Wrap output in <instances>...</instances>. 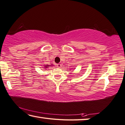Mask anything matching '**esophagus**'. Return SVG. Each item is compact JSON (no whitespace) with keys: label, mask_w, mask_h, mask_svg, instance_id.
Instances as JSON below:
<instances>
[{"label":"esophagus","mask_w":125,"mask_h":125,"mask_svg":"<svg viewBox=\"0 0 125 125\" xmlns=\"http://www.w3.org/2000/svg\"><path fill=\"white\" fill-rule=\"evenodd\" d=\"M57 67L58 68H60L62 67V65H61V64H60V63H59V64H57Z\"/></svg>","instance_id":"esophagus-1"}]
</instances>
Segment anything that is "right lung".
<instances>
[{"instance_id": "obj_1", "label": "right lung", "mask_w": 125, "mask_h": 125, "mask_svg": "<svg viewBox=\"0 0 125 125\" xmlns=\"http://www.w3.org/2000/svg\"><path fill=\"white\" fill-rule=\"evenodd\" d=\"M50 65H45V68H48V67H51V66H50Z\"/></svg>"}]
</instances>
